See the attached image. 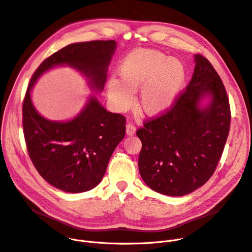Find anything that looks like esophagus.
Returning a JSON list of instances; mask_svg holds the SVG:
<instances>
[{"mask_svg":"<svg viewBox=\"0 0 252 252\" xmlns=\"http://www.w3.org/2000/svg\"><path fill=\"white\" fill-rule=\"evenodd\" d=\"M126 132L127 136H133L136 133V126L128 123L126 126Z\"/></svg>","mask_w":252,"mask_h":252,"instance_id":"1","label":"esophagus"}]
</instances>
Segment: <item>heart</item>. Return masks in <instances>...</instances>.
<instances>
[{
	"mask_svg": "<svg viewBox=\"0 0 252 252\" xmlns=\"http://www.w3.org/2000/svg\"><path fill=\"white\" fill-rule=\"evenodd\" d=\"M122 78L107 80V95L116 111L127 110L135 101V91L142 89L140 107L148 115H160L176 102L187 82V69L159 50L137 49L120 64Z\"/></svg>",
	"mask_w": 252,
	"mask_h": 252,
	"instance_id": "1",
	"label": "heart"
}]
</instances>
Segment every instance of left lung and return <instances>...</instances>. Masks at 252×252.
<instances>
[{
	"label": "left lung",
	"mask_w": 252,
	"mask_h": 252,
	"mask_svg": "<svg viewBox=\"0 0 252 252\" xmlns=\"http://www.w3.org/2000/svg\"><path fill=\"white\" fill-rule=\"evenodd\" d=\"M189 85L171 110L144 124L140 174L153 190L170 196L192 192L211 178L230 129V105L211 63L194 55ZM207 101L206 102L205 100Z\"/></svg>",
	"instance_id": "obj_1"
}]
</instances>
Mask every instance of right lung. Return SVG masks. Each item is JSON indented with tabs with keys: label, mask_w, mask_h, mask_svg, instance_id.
Wrapping results in <instances>:
<instances>
[{
	"label": "right lung",
	"mask_w": 252,
	"mask_h": 252,
	"mask_svg": "<svg viewBox=\"0 0 252 252\" xmlns=\"http://www.w3.org/2000/svg\"><path fill=\"white\" fill-rule=\"evenodd\" d=\"M116 44L95 40L66 45L44 60L29 82L23 102L28 154L42 178L65 192L88 191L102 180L113 151L125 138L126 119L107 111L90 95L73 119L50 121L33 105L32 88L47 71L68 65L86 78L91 90L102 92Z\"/></svg>",
	"instance_id": "1"
}]
</instances>
